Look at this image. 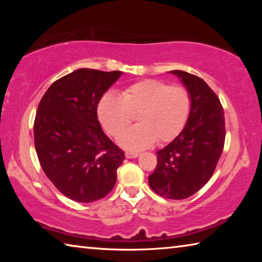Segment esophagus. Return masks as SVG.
I'll return each instance as SVG.
<instances>
[{
  "label": "esophagus",
  "instance_id": "obj_1",
  "mask_svg": "<svg viewBox=\"0 0 262 262\" xmlns=\"http://www.w3.org/2000/svg\"><path fill=\"white\" fill-rule=\"evenodd\" d=\"M140 154L139 152H132V151H127L126 152V157L127 158H136L139 157Z\"/></svg>",
  "mask_w": 262,
  "mask_h": 262
}]
</instances>
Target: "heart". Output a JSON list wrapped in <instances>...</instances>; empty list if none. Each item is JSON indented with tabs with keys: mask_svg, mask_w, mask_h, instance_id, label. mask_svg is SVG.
Here are the masks:
<instances>
[{
	"mask_svg": "<svg viewBox=\"0 0 262 262\" xmlns=\"http://www.w3.org/2000/svg\"><path fill=\"white\" fill-rule=\"evenodd\" d=\"M190 110L192 99L185 86L148 78L127 86L122 97L105 94L98 104V118L104 129L117 136L137 115L140 125L120 135L118 143L139 151L156 140L161 143L174 140L187 123Z\"/></svg>",
	"mask_w": 262,
	"mask_h": 262,
	"instance_id": "1",
	"label": "heart"
}]
</instances>
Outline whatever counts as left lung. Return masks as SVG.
<instances>
[{"mask_svg": "<svg viewBox=\"0 0 262 262\" xmlns=\"http://www.w3.org/2000/svg\"><path fill=\"white\" fill-rule=\"evenodd\" d=\"M170 73L188 90L192 110L183 132L157 151L149 185L163 198L183 200L200 190L214 173L224 148L225 120L219 97L202 78L183 70Z\"/></svg>", "mask_w": 262, "mask_h": 262, "instance_id": "8db88e82", "label": "left lung"}]
</instances>
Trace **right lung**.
<instances>
[{
  "mask_svg": "<svg viewBox=\"0 0 262 262\" xmlns=\"http://www.w3.org/2000/svg\"><path fill=\"white\" fill-rule=\"evenodd\" d=\"M121 74L77 69L53 83L39 103L33 126L39 163L74 201L99 200L117 183L125 154L101 129L97 107Z\"/></svg>",
  "mask_w": 262,
  "mask_h": 262,
  "instance_id": "right-lung-1",
  "label": "right lung"
}]
</instances>
